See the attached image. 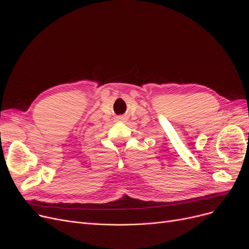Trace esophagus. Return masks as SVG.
I'll list each match as a JSON object with an SVG mask.
<instances>
[{
	"label": "esophagus",
	"mask_w": 249,
	"mask_h": 249,
	"mask_svg": "<svg viewBox=\"0 0 249 249\" xmlns=\"http://www.w3.org/2000/svg\"><path fill=\"white\" fill-rule=\"evenodd\" d=\"M119 119H120V120H124V117H120Z\"/></svg>",
	"instance_id": "34e87169"
}]
</instances>
